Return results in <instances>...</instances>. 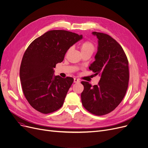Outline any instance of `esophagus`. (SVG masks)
<instances>
[{
  "label": "esophagus",
  "instance_id": "esophagus-1",
  "mask_svg": "<svg viewBox=\"0 0 148 148\" xmlns=\"http://www.w3.org/2000/svg\"><path fill=\"white\" fill-rule=\"evenodd\" d=\"M74 83H80V80L78 79V78H75L74 79Z\"/></svg>",
  "mask_w": 148,
  "mask_h": 148
}]
</instances>
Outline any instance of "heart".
Masks as SVG:
<instances>
[{
	"instance_id": "obj_1",
	"label": "heart",
	"mask_w": 148,
	"mask_h": 148,
	"mask_svg": "<svg viewBox=\"0 0 148 148\" xmlns=\"http://www.w3.org/2000/svg\"><path fill=\"white\" fill-rule=\"evenodd\" d=\"M80 50L82 53L88 52L92 54L95 51V46L92 42L90 41H86L81 45Z\"/></svg>"
}]
</instances>
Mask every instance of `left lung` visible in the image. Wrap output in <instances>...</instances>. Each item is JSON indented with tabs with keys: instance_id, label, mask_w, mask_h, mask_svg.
Wrapping results in <instances>:
<instances>
[{
	"instance_id": "8db88e82",
	"label": "left lung",
	"mask_w": 148,
	"mask_h": 148,
	"mask_svg": "<svg viewBox=\"0 0 148 148\" xmlns=\"http://www.w3.org/2000/svg\"><path fill=\"white\" fill-rule=\"evenodd\" d=\"M98 38L95 61L89 66L101 77L97 85L82 82L83 106L96 115L111 112L119 106L126 93L129 80V61L121 45L110 36L94 32Z\"/></svg>"
}]
</instances>
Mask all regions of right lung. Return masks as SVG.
Segmentation results:
<instances>
[{"label":"right lung","instance_id":"1","mask_svg":"<svg viewBox=\"0 0 148 148\" xmlns=\"http://www.w3.org/2000/svg\"><path fill=\"white\" fill-rule=\"evenodd\" d=\"M82 38L66 30H51L36 38L26 49L19 77L26 99L37 111L47 114L62 107L74 78L55 76L53 68L62 62L69 48Z\"/></svg>","mask_w":148,"mask_h":148}]
</instances>
